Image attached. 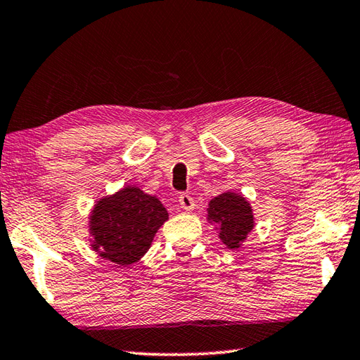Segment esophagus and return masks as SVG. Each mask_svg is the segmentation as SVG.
Segmentation results:
<instances>
[{
    "label": "esophagus",
    "mask_w": 360,
    "mask_h": 360,
    "mask_svg": "<svg viewBox=\"0 0 360 360\" xmlns=\"http://www.w3.org/2000/svg\"><path fill=\"white\" fill-rule=\"evenodd\" d=\"M179 202H180V205H181L183 210H186V212H193L194 199L191 198V195H189V194H180Z\"/></svg>",
    "instance_id": "1"
}]
</instances>
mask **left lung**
Masks as SVG:
<instances>
[{"mask_svg": "<svg viewBox=\"0 0 360 360\" xmlns=\"http://www.w3.org/2000/svg\"><path fill=\"white\" fill-rule=\"evenodd\" d=\"M208 221L216 224L219 238L229 249H240L254 229V214L250 203L236 193H222L208 203Z\"/></svg>", "mask_w": 360, "mask_h": 360, "instance_id": "obj_1", "label": "left lung"}]
</instances>
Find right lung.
<instances>
[{"mask_svg": "<svg viewBox=\"0 0 360 360\" xmlns=\"http://www.w3.org/2000/svg\"><path fill=\"white\" fill-rule=\"evenodd\" d=\"M167 212L155 195L125 186L100 199L89 218L91 246L100 257L119 266L136 263L167 221Z\"/></svg>", "mask_w": 360, "mask_h": 360, "instance_id": "obj_1", "label": "right lung"}]
</instances>
